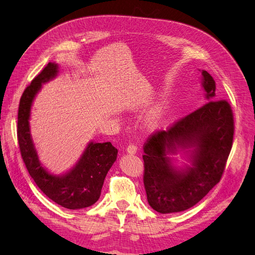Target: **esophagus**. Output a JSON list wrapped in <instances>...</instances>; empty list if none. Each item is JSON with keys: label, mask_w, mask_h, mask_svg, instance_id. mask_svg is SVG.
<instances>
[{"label": "esophagus", "mask_w": 255, "mask_h": 255, "mask_svg": "<svg viewBox=\"0 0 255 255\" xmlns=\"http://www.w3.org/2000/svg\"><path fill=\"white\" fill-rule=\"evenodd\" d=\"M127 152H128V154H135V153L137 152V145L134 144V143L128 144V148H127Z\"/></svg>", "instance_id": "34e87169"}]
</instances>
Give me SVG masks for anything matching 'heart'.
<instances>
[{"label": "heart", "instance_id": "obj_1", "mask_svg": "<svg viewBox=\"0 0 255 255\" xmlns=\"http://www.w3.org/2000/svg\"><path fill=\"white\" fill-rule=\"evenodd\" d=\"M165 113H166V106L160 104L159 106L156 107L155 112L153 113L151 120H150V126L151 127H156L159 123L164 120L165 117Z\"/></svg>", "mask_w": 255, "mask_h": 255}]
</instances>
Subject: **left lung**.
I'll list each match as a JSON object with an SVG mask.
<instances>
[{
	"mask_svg": "<svg viewBox=\"0 0 255 255\" xmlns=\"http://www.w3.org/2000/svg\"><path fill=\"white\" fill-rule=\"evenodd\" d=\"M208 102L143 144V185L148 203L160 214L186 211L203 199L225 171L234 136V117L226 100H216V83L202 71ZM192 148V167L179 171L166 155Z\"/></svg>",
	"mask_w": 255,
	"mask_h": 255,
	"instance_id": "obj_1",
	"label": "left lung"
}]
</instances>
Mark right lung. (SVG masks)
I'll use <instances>...</instances> for the list:
<instances>
[{"label": "right lung", "mask_w": 255, "mask_h": 255, "mask_svg": "<svg viewBox=\"0 0 255 255\" xmlns=\"http://www.w3.org/2000/svg\"><path fill=\"white\" fill-rule=\"evenodd\" d=\"M57 72L58 66L49 63L22 94L18 111V142L27 171L43 194L63 207L80 210L99 200L118 150L111 142L91 141L76 165L64 175H53L40 165L29 130L30 107L41 85L55 78Z\"/></svg>", "instance_id": "add662e5"}]
</instances>
